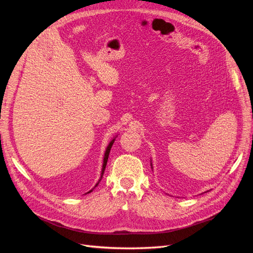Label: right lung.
I'll return each mask as SVG.
<instances>
[{
    "mask_svg": "<svg viewBox=\"0 0 253 253\" xmlns=\"http://www.w3.org/2000/svg\"><path fill=\"white\" fill-rule=\"evenodd\" d=\"M114 140L115 139H113L111 142H110V144L108 145V148H106V151H105V154H104V158H103V166H102V171H101V177H100V179H99V181L101 180V178H102V176H103V173H104V170H105V167H106V163H108V159H109V155H110V151H111V148H112V145H113V143H114ZM99 181L97 182V185L99 183ZM96 185V186H97ZM95 186V187H96ZM91 191H93V189H91L90 191H88L87 193H90Z\"/></svg>",
    "mask_w": 253,
    "mask_h": 253,
    "instance_id": "obj_1",
    "label": "right lung"
}]
</instances>
